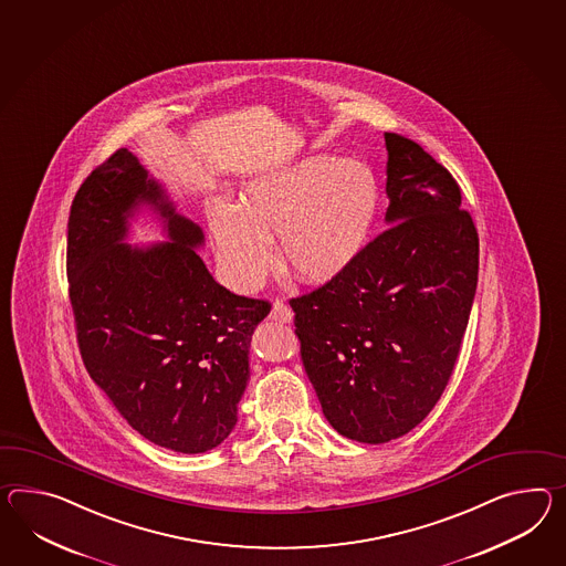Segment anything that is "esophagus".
<instances>
[{
	"label": "esophagus",
	"mask_w": 566,
	"mask_h": 566,
	"mask_svg": "<svg viewBox=\"0 0 566 566\" xmlns=\"http://www.w3.org/2000/svg\"><path fill=\"white\" fill-rule=\"evenodd\" d=\"M292 317H294V313L290 311L289 304L284 303V301H280V298H276L274 304H272V313H270V318L280 321V323H290Z\"/></svg>",
	"instance_id": "34e87169"
}]
</instances>
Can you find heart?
I'll return each instance as SVG.
<instances>
[{"label":"heart","instance_id":"b5f03b06","mask_svg":"<svg viewBox=\"0 0 566 566\" xmlns=\"http://www.w3.org/2000/svg\"><path fill=\"white\" fill-rule=\"evenodd\" d=\"M380 210V186L358 159L327 153L249 181L241 205L217 200L208 233L222 274L237 290L255 289L274 265L306 284H329L358 262Z\"/></svg>","mask_w":566,"mask_h":566}]
</instances>
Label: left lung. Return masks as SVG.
Instances as JSON below:
<instances>
[{"instance_id": "8db88e82", "label": "left lung", "mask_w": 566, "mask_h": 566, "mask_svg": "<svg viewBox=\"0 0 566 566\" xmlns=\"http://www.w3.org/2000/svg\"><path fill=\"white\" fill-rule=\"evenodd\" d=\"M386 222L344 276L292 298L304 370L337 433L417 428L448 385L479 280V233L452 174L385 133Z\"/></svg>"}]
</instances>
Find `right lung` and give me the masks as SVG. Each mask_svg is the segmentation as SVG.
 Segmentation results:
<instances>
[{"label": "right lung", "instance_id": "obj_1", "mask_svg": "<svg viewBox=\"0 0 566 566\" xmlns=\"http://www.w3.org/2000/svg\"><path fill=\"white\" fill-rule=\"evenodd\" d=\"M151 206L169 242L123 244ZM205 234L128 149L97 166L67 222V280L83 364L145 440L200 454L229 438L249 380V345L270 303L237 296L196 249Z\"/></svg>", "mask_w": 566, "mask_h": 566}]
</instances>
